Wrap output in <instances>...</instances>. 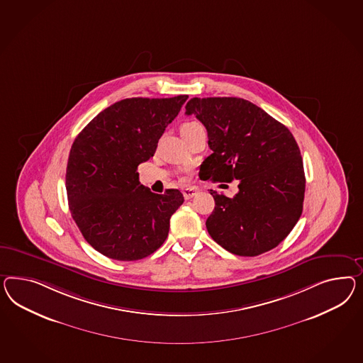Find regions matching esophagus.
<instances>
[{
  "mask_svg": "<svg viewBox=\"0 0 363 363\" xmlns=\"http://www.w3.org/2000/svg\"><path fill=\"white\" fill-rule=\"evenodd\" d=\"M196 193H198V190L196 187H186L182 190V194L185 196V199H191L193 196H196Z\"/></svg>",
  "mask_w": 363,
  "mask_h": 363,
  "instance_id": "obj_1",
  "label": "esophagus"
}]
</instances>
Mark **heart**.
Wrapping results in <instances>:
<instances>
[{
	"label": "heart",
	"instance_id": "obj_1",
	"mask_svg": "<svg viewBox=\"0 0 363 363\" xmlns=\"http://www.w3.org/2000/svg\"><path fill=\"white\" fill-rule=\"evenodd\" d=\"M201 127L198 123L196 121H190V123H185L182 127H181V135L182 133H185L187 130H191V129H194V128Z\"/></svg>",
	"mask_w": 363,
	"mask_h": 363
}]
</instances>
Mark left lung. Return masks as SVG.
<instances>
[{
    "mask_svg": "<svg viewBox=\"0 0 363 363\" xmlns=\"http://www.w3.org/2000/svg\"><path fill=\"white\" fill-rule=\"evenodd\" d=\"M186 115L206 128L213 150L199 169L203 181H238L234 198L216 201L206 227L231 254L257 256L281 243L303 213L305 174L289 129L240 98H193Z\"/></svg>",
    "mask_w": 363,
    "mask_h": 363,
    "instance_id": "1",
    "label": "left lung"
}]
</instances>
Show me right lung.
<instances>
[{
	"label": "right lung",
	"instance_id": "add662e5",
	"mask_svg": "<svg viewBox=\"0 0 363 363\" xmlns=\"http://www.w3.org/2000/svg\"><path fill=\"white\" fill-rule=\"evenodd\" d=\"M187 95L120 100L92 118L69 150L66 189L82 235L101 255L140 260L167 240L170 216L184 203L177 189L152 193L138 167L153 157Z\"/></svg>",
	"mask_w": 363,
	"mask_h": 363
}]
</instances>
